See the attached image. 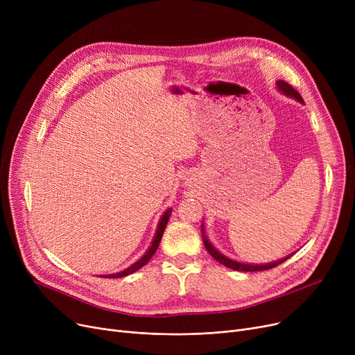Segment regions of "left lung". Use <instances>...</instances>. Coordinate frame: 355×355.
Instances as JSON below:
<instances>
[{"instance_id":"obj_1","label":"left lung","mask_w":355,"mask_h":355,"mask_svg":"<svg viewBox=\"0 0 355 355\" xmlns=\"http://www.w3.org/2000/svg\"><path fill=\"white\" fill-rule=\"evenodd\" d=\"M276 87L277 90L284 93V95L286 96H291L293 99H296L297 102L304 103V99L301 98L300 93H297L289 83H286L285 80H277L276 82ZM201 236H202V243L204 246H206L207 252L217 260L218 263L225 265L226 268L229 269H233V270H239V272H259V270H268V269H272V268H276L277 265L284 263L285 260H288L291 256H286L284 259H279L276 260V262H270V263H266V265H249V263H241V262H237V260H233V259H229L227 256L221 254L211 243L209 241L207 236H206V230H204V225H201Z\"/></svg>"}]
</instances>
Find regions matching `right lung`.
Wrapping results in <instances>:
<instances>
[{"label": "right lung", "mask_w": 355, "mask_h": 355, "mask_svg": "<svg viewBox=\"0 0 355 355\" xmlns=\"http://www.w3.org/2000/svg\"><path fill=\"white\" fill-rule=\"evenodd\" d=\"M171 211H173L171 209H168V210L162 214V217H161V220H159V223H158V229H157V232H155L153 243H151V246H149V249L145 252V254H144L139 260H137V262H135L134 265H130L129 268H126V269L122 270V272L112 273V275H105V276L102 275V277H123V276H128V275H130V273L137 272V270L141 269L142 266H145V265L149 262V259H151V257L154 256V253H155L157 249H158V245H159L161 237H162V234H164V230H165V227H166L168 218H170V216H171Z\"/></svg>", "instance_id": "1"}]
</instances>
